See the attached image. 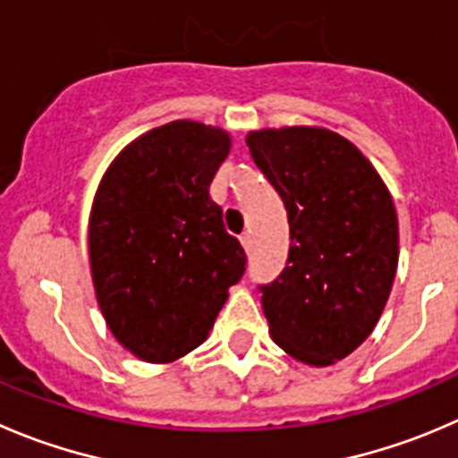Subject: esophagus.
I'll return each mask as SVG.
<instances>
[{"label": "esophagus", "instance_id": "34e87169", "mask_svg": "<svg viewBox=\"0 0 458 458\" xmlns=\"http://www.w3.org/2000/svg\"><path fill=\"white\" fill-rule=\"evenodd\" d=\"M239 239H242V246H243V250H246V252H250V246H252V237H250V233H243L242 237H239Z\"/></svg>", "mask_w": 458, "mask_h": 458}]
</instances>
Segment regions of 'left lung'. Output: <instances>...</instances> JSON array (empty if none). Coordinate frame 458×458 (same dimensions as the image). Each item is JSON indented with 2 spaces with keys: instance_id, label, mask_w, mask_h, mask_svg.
<instances>
[{
  "instance_id": "obj_1",
  "label": "left lung",
  "mask_w": 458,
  "mask_h": 458,
  "mask_svg": "<svg viewBox=\"0 0 458 458\" xmlns=\"http://www.w3.org/2000/svg\"><path fill=\"white\" fill-rule=\"evenodd\" d=\"M246 143L291 228L286 268L259 286L268 331L295 360L328 367L369 337L392 293V194L352 140L324 127L250 131Z\"/></svg>"
}]
</instances>
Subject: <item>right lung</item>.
Listing matches in <instances>:
<instances>
[{
  "label": "right lung",
  "mask_w": 458,
  "mask_h": 458,
  "mask_svg": "<svg viewBox=\"0 0 458 458\" xmlns=\"http://www.w3.org/2000/svg\"><path fill=\"white\" fill-rule=\"evenodd\" d=\"M228 131L174 121L131 140L106 167L89 216L93 288L109 331L154 365L208 337L246 252L225 233L210 183Z\"/></svg>",
  "instance_id": "obj_1"
}]
</instances>
